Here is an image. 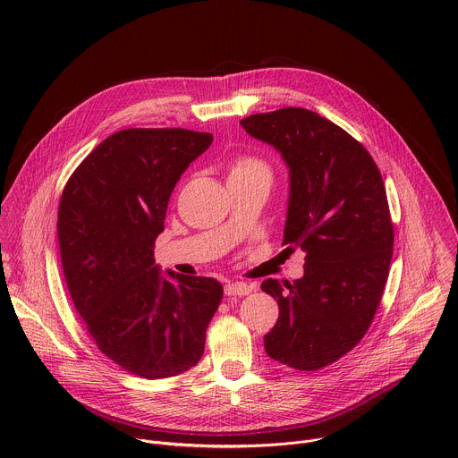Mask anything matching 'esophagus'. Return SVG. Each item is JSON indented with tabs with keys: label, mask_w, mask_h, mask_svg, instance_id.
<instances>
[{
	"label": "esophagus",
	"mask_w": 458,
	"mask_h": 458,
	"mask_svg": "<svg viewBox=\"0 0 458 458\" xmlns=\"http://www.w3.org/2000/svg\"><path fill=\"white\" fill-rule=\"evenodd\" d=\"M251 292V286H248L246 283H226L225 284V293L228 297L235 295V297H242V295H248Z\"/></svg>",
	"instance_id": "1"
}]
</instances>
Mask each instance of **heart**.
Listing matches in <instances>:
<instances>
[{
  "mask_svg": "<svg viewBox=\"0 0 458 458\" xmlns=\"http://www.w3.org/2000/svg\"><path fill=\"white\" fill-rule=\"evenodd\" d=\"M251 177L272 179L270 166L257 157L242 156V157H237L228 168V181H241V179H251Z\"/></svg>",
  "mask_w": 458,
  "mask_h": 458,
  "instance_id": "obj_1",
  "label": "heart"
}]
</instances>
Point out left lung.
I'll use <instances>...</instances> for the list:
<instances>
[{
	"label": "left lung",
	"mask_w": 458,
	"mask_h": 458,
	"mask_svg": "<svg viewBox=\"0 0 458 458\" xmlns=\"http://www.w3.org/2000/svg\"><path fill=\"white\" fill-rule=\"evenodd\" d=\"M288 166L286 250L304 251V276L260 284L279 304L268 357L313 371L348 353L378 308L394 255L386 188L368 150L330 119L281 108L241 121Z\"/></svg>",
	"instance_id": "obj_1"
}]
</instances>
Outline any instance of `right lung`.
I'll use <instances>...</instances> for the list:
<instances>
[{
	"instance_id": "add662e5",
	"label": "right lung",
	"mask_w": 458,
	"mask_h": 458,
	"mask_svg": "<svg viewBox=\"0 0 458 458\" xmlns=\"http://www.w3.org/2000/svg\"><path fill=\"white\" fill-rule=\"evenodd\" d=\"M214 141L184 128H126L101 141L63 190L61 267L98 348L145 378L199 362L223 286L212 277L161 274L154 242L168 199Z\"/></svg>"
}]
</instances>
